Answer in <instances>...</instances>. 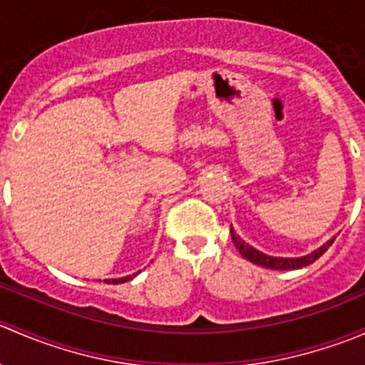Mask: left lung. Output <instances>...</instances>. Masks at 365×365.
<instances>
[{"mask_svg": "<svg viewBox=\"0 0 365 365\" xmlns=\"http://www.w3.org/2000/svg\"><path fill=\"white\" fill-rule=\"evenodd\" d=\"M231 238H233V244L237 245V249L240 251V254L245 257V259H249L254 264H259V267L272 268V270H298V268L307 267V264L314 263V261L318 259L319 256H323V254L327 252V249H329L330 245L334 244V240H336V237L330 238L327 244H323L322 247L316 249V251H312L311 254H307V256H302V257H274V256H268V254L259 252L257 249H254L249 244H245V242L242 240V238L238 237L237 233H235L233 227H231Z\"/></svg>", "mask_w": 365, "mask_h": 365, "instance_id": "1", "label": "left lung"}]
</instances>
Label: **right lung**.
<instances>
[{"instance_id": "1", "label": "right lung", "mask_w": 365, "mask_h": 365, "mask_svg": "<svg viewBox=\"0 0 365 365\" xmlns=\"http://www.w3.org/2000/svg\"><path fill=\"white\" fill-rule=\"evenodd\" d=\"M132 277H135V274H132V275H127V277H120V279H108V281H104V282H109V284H121V282H127V281H130Z\"/></svg>"}]
</instances>
